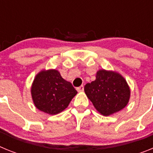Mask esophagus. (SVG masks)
Returning a JSON list of instances; mask_svg holds the SVG:
<instances>
[{
    "label": "esophagus",
    "mask_w": 153,
    "mask_h": 153,
    "mask_svg": "<svg viewBox=\"0 0 153 153\" xmlns=\"http://www.w3.org/2000/svg\"><path fill=\"white\" fill-rule=\"evenodd\" d=\"M83 90H84V86H83V85L76 88V90H77L78 92H82V91H83Z\"/></svg>",
    "instance_id": "34e87169"
}]
</instances>
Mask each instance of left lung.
I'll return each instance as SVG.
<instances>
[{"label":"left lung","instance_id":"8db88e82","mask_svg":"<svg viewBox=\"0 0 153 153\" xmlns=\"http://www.w3.org/2000/svg\"><path fill=\"white\" fill-rule=\"evenodd\" d=\"M84 91L94 107L103 116H109L123 109L129 102L130 90L120 74L99 70L96 80L87 83Z\"/></svg>","mask_w":153,"mask_h":153}]
</instances>
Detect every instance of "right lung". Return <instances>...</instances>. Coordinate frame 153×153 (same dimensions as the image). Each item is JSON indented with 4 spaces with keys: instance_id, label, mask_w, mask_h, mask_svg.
I'll return each mask as SVG.
<instances>
[{
    "instance_id": "obj_1",
    "label": "right lung",
    "mask_w": 153,
    "mask_h": 153,
    "mask_svg": "<svg viewBox=\"0 0 153 153\" xmlns=\"http://www.w3.org/2000/svg\"><path fill=\"white\" fill-rule=\"evenodd\" d=\"M76 93L72 84L63 79L56 70L39 73L31 87V95L36 107L51 115L64 110Z\"/></svg>"
}]
</instances>
